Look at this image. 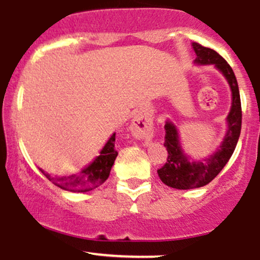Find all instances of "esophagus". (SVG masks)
<instances>
[{
  "instance_id": "esophagus-1",
  "label": "esophagus",
  "mask_w": 260,
  "mask_h": 260,
  "mask_svg": "<svg viewBox=\"0 0 260 260\" xmlns=\"http://www.w3.org/2000/svg\"><path fill=\"white\" fill-rule=\"evenodd\" d=\"M132 131L134 136L139 137V138L150 139L154 134V127L150 121L143 120L140 117H136L133 120Z\"/></svg>"
}]
</instances>
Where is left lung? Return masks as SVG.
<instances>
[{
    "label": "left lung",
    "instance_id": "obj_1",
    "mask_svg": "<svg viewBox=\"0 0 260 260\" xmlns=\"http://www.w3.org/2000/svg\"><path fill=\"white\" fill-rule=\"evenodd\" d=\"M193 49L197 53L196 63L210 64L214 63L217 70L228 79L232 91V106L228 116L229 129L220 149L207 160L190 162L183 154L178 142L177 129L172 123L165 124V143L164 145L168 150V159L165 165L157 170L160 180L166 186L176 189H192L199 188L211 182L223 166L228 164L230 157L234 154L242 126V109H241L240 90L236 76L226 59L221 57L216 51L202 46L201 44L193 43Z\"/></svg>",
    "mask_w": 260,
    "mask_h": 260
}]
</instances>
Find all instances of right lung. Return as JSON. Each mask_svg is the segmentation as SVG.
Returning <instances> with one entry per match:
<instances>
[{
  "mask_svg": "<svg viewBox=\"0 0 260 260\" xmlns=\"http://www.w3.org/2000/svg\"><path fill=\"white\" fill-rule=\"evenodd\" d=\"M116 134L113 133L105 147L103 148L99 156L96 157L88 168L79 172L77 175L63 176V177L53 178L49 174L41 172L52 182L55 186L70 192H88L94 188L101 186L110 176V171L117 156V150L115 148Z\"/></svg>",
  "mask_w": 260,
  "mask_h": 260,
  "instance_id": "add662e5",
  "label": "right lung"
}]
</instances>
